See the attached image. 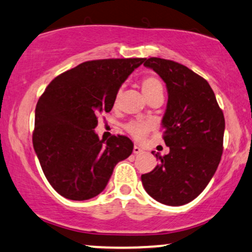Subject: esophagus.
I'll return each instance as SVG.
<instances>
[{
  "label": "esophagus",
  "instance_id": "1",
  "mask_svg": "<svg viewBox=\"0 0 252 252\" xmlns=\"http://www.w3.org/2000/svg\"><path fill=\"white\" fill-rule=\"evenodd\" d=\"M141 152H143V150L139 146H137V145H134V147H133V153H134V155H139V153Z\"/></svg>",
  "mask_w": 252,
  "mask_h": 252
}]
</instances>
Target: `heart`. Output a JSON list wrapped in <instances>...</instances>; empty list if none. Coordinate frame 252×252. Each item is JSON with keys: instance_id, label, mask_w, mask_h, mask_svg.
Segmentation results:
<instances>
[{"instance_id": "b5f03b06", "label": "heart", "mask_w": 252, "mask_h": 252, "mask_svg": "<svg viewBox=\"0 0 252 252\" xmlns=\"http://www.w3.org/2000/svg\"><path fill=\"white\" fill-rule=\"evenodd\" d=\"M141 90H143L145 96L150 100L155 99V97H162L164 96V84L158 76L156 75H146L141 80ZM126 131L134 137L135 139L143 138L146 132L149 131V126L146 124L137 123V121H132L125 126Z\"/></svg>"}]
</instances>
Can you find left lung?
<instances>
[{
  "label": "left lung",
  "instance_id": "1",
  "mask_svg": "<svg viewBox=\"0 0 252 252\" xmlns=\"http://www.w3.org/2000/svg\"><path fill=\"white\" fill-rule=\"evenodd\" d=\"M166 84L168 100L161 124L170 153L141 176L157 202L179 206L202 193L220 165L225 129L224 114L209 82L184 64L160 58L145 59Z\"/></svg>",
  "mask_w": 252,
  "mask_h": 252
}]
</instances>
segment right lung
Listing matches in <instances>:
<instances>
[{"mask_svg":"<svg viewBox=\"0 0 252 252\" xmlns=\"http://www.w3.org/2000/svg\"><path fill=\"white\" fill-rule=\"evenodd\" d=\"M143 58L86 61L47 86L35 108L32 146L49 184L62 197L86 200L107 185L114 166L128 158L125 135L100 140L97 117L113 107L118 91Z\"/></svg>","mask_w":252,"mask_h":252,"instance_id":"right-lung-1","label":"right lung"}]
</instances>
